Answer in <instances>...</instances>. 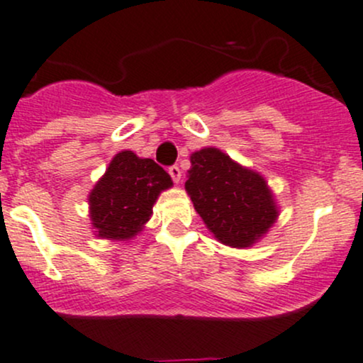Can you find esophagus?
I'll list each match as a JSON object with an SVG mask.
<instances>
[{
  "label": "esophagus",
  "mask_w": 363,
  "mask_h": 363,
  "mask_svg": "<svg viewBox=\"0 0 363 363\" xmlns=\"http://www.w3.org/2000/svg\"><path fill=\"white\" fill-rule=\"evenodd\" d=\"M169 174H170V177L174 179V182H181L182 172H181V169H179L177 165H172L170 169H169Z\"/></svg>",
  "instance_id": "34e87169"
}]
</instances>
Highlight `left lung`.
<instances>
[{
    "label": "left lung",
    "instance_id": "obj_1",
    "mask_svg": "<svg viewBox=\"0 0 363 363\" xmlns=\"http://www.w3.org/2000/svg\"><path fill=\"white\" fill-rule=\"evenodd\" d=\"M186 191L213 236L235 249L254 245L278 217L264 177L217 147L193 152Z\"/></svg>",
    "mask_w": 363,
    "mask_h": 363
}]
</instances>
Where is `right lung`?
I'll list each match as a JSON object with an SVG mask.
<instances>
[{
	"mask_svg": "<svg viewBox=\"0 0 363 363\" xmlns=\"http://www.w3.org/2000/svg\"><path fill=\"white\" fill-rule=\"evenodd\" d=\"M170 186V175L151 158L118 152L89 194L95 235L121 242L133 238L150 220L160 193Z\"/></svg>",
	"mask_w": 363,
	"mask_h": 363,
	"instance_id": "1",
	"label": "right lung"
}]
</instances>
